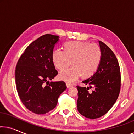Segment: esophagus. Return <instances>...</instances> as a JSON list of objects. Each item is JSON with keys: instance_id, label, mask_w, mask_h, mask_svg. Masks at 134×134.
<instances>
[{"instance_id": "1", "label": "esophagus", "mask_w": 134, "mask_h": 134, "mask_svg": "<svg viewBox=\"0 0 134 134\" xmlns=\"http://www.w3.org/2000/svg\"><path fill=\"white\" fill-rule=\"evenodd\" d=\"M66 86H67L68 88H70V87H73V84L69 83H66Z\"/></svg>"}]
</instances>
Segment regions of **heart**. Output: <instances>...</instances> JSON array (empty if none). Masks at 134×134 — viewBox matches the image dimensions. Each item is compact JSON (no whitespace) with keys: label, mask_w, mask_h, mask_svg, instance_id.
I'll return each instance as SVG.
<instances>
[{"label":"heart","mask_w":134,"mask_h":134,"mask_svg":"<svg viewBox=\"0 0 134 134\" xmlns=\"http://www.w3.org/2000/svg\"><path fill=\"white\" fill-rule=\"evenodd\" d=\"M64 49H57L52 56L55 66L59 70L67 68L72 61V66L60 72L61 79L72 82L82 74L88 77L98 68L101 60V51L96 44L84 41L68 42Z\"/></svg>","instance_id":"1"}]
</instances>
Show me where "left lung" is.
Returning <instances> with one entry per match:
<instances>
[{
  "mask_svg": "<svg viewBox=\"0 0 134 134\" xmlns=\"http://www.w3.org/2000/svg\"><path fill=\"white\" fill-rule=\"evenodd\" d=\"M101 60L96 72L83 80L88 87L77 86L78 111L90 119L100 118L112 107L120 94L121 72L118 60L113 51L99 41ZM93 88L92 92L89 90Z\"/></svg>",
  "mask_w": 134,
  "mask_h": 134,
  "instance_id": "1",
  "label": "left lung"
}]
</instances>
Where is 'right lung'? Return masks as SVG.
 I'll return each instance as SVG.
<instances>
[{"label":"right lung","instance_id":"1","mask_svg":"<svg viewBox=\"0 0 134 134\" xmlns=\"http://www.w3.org/2000/svg\"><path fill=\"white\" fill-rule=\"evenodd\" d=\"M58 36L46 34L25 49L16 66V89L25 107L33 113L45 114L57 104L66 89L65 82H51L58 74L53 62V50Z\"/></svg>","mask_w":134,"mask_h":134}]
</instances>
